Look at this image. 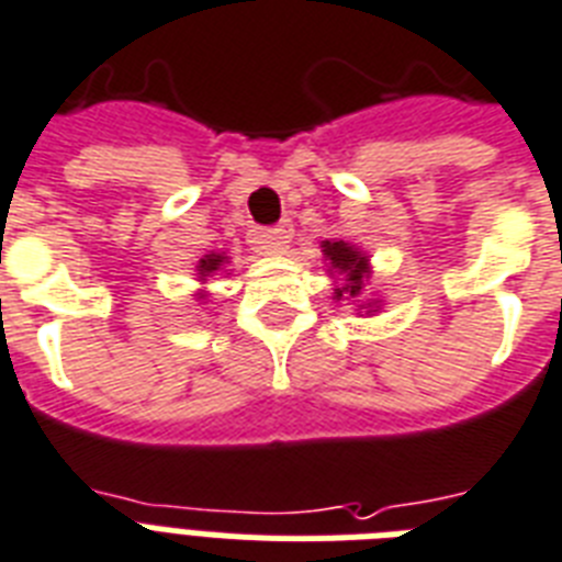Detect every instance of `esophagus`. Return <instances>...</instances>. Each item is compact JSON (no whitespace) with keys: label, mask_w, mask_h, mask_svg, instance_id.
Returning a JSON list of instances; mask_svg holds the SVG:
<instances>
[{"label":"esophagus","mask_w":562,"mask_h":562,"mask_svg":"<svg viewBox=\"0 0 562 562\" xmlns=\"http://www.w3.org/2000/svg\"><path fill=\"white\" fill-rule=\"evenodd\" d=\"M290 240H293V223L290 220H284V223H278L272 228H263L258 235V246L263 252H284Z\"/></svg>","instance_id":"1"}]
</instances>
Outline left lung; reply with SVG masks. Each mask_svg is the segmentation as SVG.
Wrapping results in <instances>:
<instances>
[{"label": "left lung", "mask_w": 562, "mask_h": 562, "mask_svg": "<svg viewBox=\"0 0 562 562\" xmlns=\"http://www.w3.org/2000/svg\"><path fill=\"white\" fill-rule=\"evenodd\" d=\"M325 255L327 260L334 263L339 272H345V286H339L336 290V299H342V295H351V299H357L359 290H362V276H366V258L357 252V249H351L348 244H342V240H336V244H330V240H325Z\"/></svg>", "instance_id": "obj_1"}]
</instances>
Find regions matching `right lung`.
<instances>
[{
    "label": "right lung",
    "instance_id": "obj_1",
    "mask_svg": "<svg viewBox=\"0 0 562 562\" xmlns=\"http://www.w3.org/2000/svg\"><path fill=\"white\" fill-rule=\"evenodd\" d=\"M220 263H223V255H205V258L200 260V276H209V272L220 269Z\"/></svg>",
    "mask_w": 562,
    "mask_h": 562
}]
</instances>
